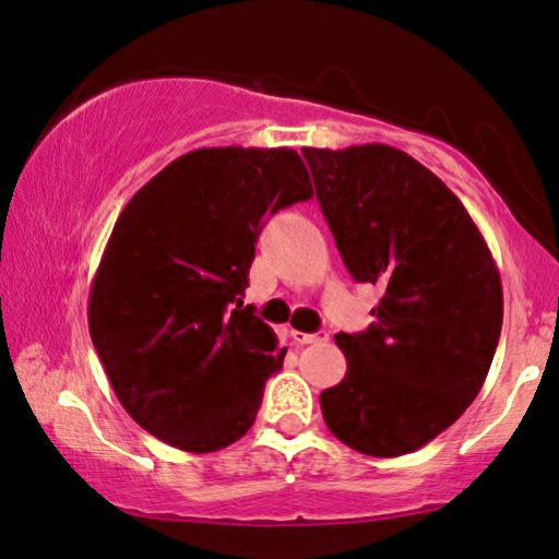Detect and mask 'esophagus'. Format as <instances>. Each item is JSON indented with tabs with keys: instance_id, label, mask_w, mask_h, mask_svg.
<instances>
[{
	"instance_id": "1",
	"label": "esophagus",
	"mask_w": 559,
	"mask_h": 559,
	"mask_svg": "<svg viewBox=\"0 0 559 559\" xmlns=\"http://www.w3.org/2000/svg\"><path fill=\"white\" fill-rule=\"evenodd\" d=\"M293 338H295L297 346H308V343H323V341H328V333L325 331H318V333H300V331H297Z\"/></svg>"
}]
</instances>
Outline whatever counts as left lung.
Listing matches in <instances>:
<instances>
[{
    "instance_id": "1",
    "label": "left lung",
    "mask_w": 559,
    "mask_h": 559,
    "mask_svg": "<svg viewBox=\"0 0 559 559\" xmlns=\"http://www.w3.org/2000/svg\"><path fill=\"white\" fill-rule=\"evenodd\" d=\"M302 155L350 277L381 287L373 323L335 335L348 369L320 394L323 419L364 455L412 453L484 386L503 320L499 270L457 195L407 152Z\"/></svg>"
}]
</instances>
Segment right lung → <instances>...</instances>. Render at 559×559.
<instances>
[{"instance_id": "add662e5", "label": "right lung", "mask_w": 559, "mask_h": 559, "mask_svg": "<svg viewBox=\"0 0 559 559\" xmlns=\"http://www.w3.org/2000/svg\"><path fill=\"white\" fill-rule=\"evenodd\" d=\"M308 198L295 150L205 147L124 205L91 285L88 331L142 430L213 453L254 425L287 348L241 297L264 218Z\"/></svg>"}]
</instances>
